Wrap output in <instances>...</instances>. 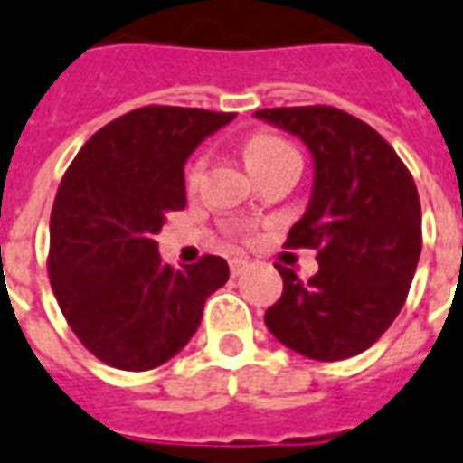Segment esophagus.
<instances>
[{"mask_svg":"<svg viewBox=\"0 0 463 463\" xmlns=\"http://www.w3.org/2000/svg\"><path fill=\"white\" fill-rule=\"evenodd\" d=\"M229 269H232V277H239V274H244L250 269V262H247V260H232V262H229Z\"/></svg>","mask_w":463,"mask_h":463,"instance_id":"1","label":"esophagus"}]
</instances>
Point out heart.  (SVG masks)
Instances as JSON below:
<instances>
[{"instance_id":"obj_1","label":"heart","mask_w":463,"mask_h":463,"mask_svg":"<svg viewBox=\"0 0 463 463\" xmlns=\"http://www.w3.org/2000/svg\"><path fill=\"white\" fill-rule=\"evenodd\" d=\"M287 156H298V151L285 138L272 136V133H257L244 143V158H247V165L251 171H260L262 165L274 164V161L287 158ZM201 171H203V158H194L186 168V186L189 189L199 184Z\"/></svg>"}]
</instances>
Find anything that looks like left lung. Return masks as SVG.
<instances>
[{"mask_svg": "<svg viewBox=\"0 0 463 463\" xmlns=\"http://www.w3.org/2000/svg\"><path fill=\"white\" fill-rule=\"evenodd\" d=\"M257 118L312 151L310 206L285 247L315 250L320 264L310 279L277 264L285 287L264 323L305 358H353L391 327L413 282L423 241L413 176L378 130L340 108H264Z\"/></svg>", "mask_w": 463, "mask_h": 463, "instance_id": "obj_1", "label": "left lung"}]
</instances>
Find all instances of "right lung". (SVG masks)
<instances>
[{"label": "right lung", "mask_w": 463, "mask_h": 463, "mask_svg": "<svg viewBox=\"0 0 463 463\" xmlns=\"http://www.w3.org/2000/svg\"><path fill=\"white\" fill-rule=\"evenodd\" d=\"M234 113L146 105L92 133L50 216L47 274L70 330L105 365L151 371L191 340L229 264L161 262L164 216L186 206L184 164Z\"/></svg>", "instance_id": "obj_1"}]
</instances>
